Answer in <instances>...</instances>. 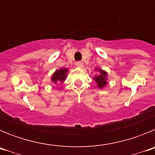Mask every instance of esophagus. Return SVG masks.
<instances>
[{"mask_svg":"<svg viewBox=\"0 0 155 155\" xmlns=\"http://www.w3.org/2000/svg\"><path fill=\"white\" fill-rule=\"evenodd\" d=\"M76 67H78V68H83L84 67V64H83V63L81 62V61H78V62L76 63Z\"/></svg>","mask_w":155,"mask_h":155,"instance_id":"esophagus-1","label":"esophagus"}]
</instances>
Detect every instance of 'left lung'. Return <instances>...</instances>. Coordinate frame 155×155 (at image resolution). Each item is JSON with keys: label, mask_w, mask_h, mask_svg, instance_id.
I'll list each match as a JSON object with an SVG mask.
<instances>
[{"label": "left lung", "mask_w": 155, "mask_h": 155, "mask_svg": "<svg viewBox=\"0 0 155 155\" xmlns=\"http://www.w3.org/2000/svg\"><path fill=\"white\" fill-rule=\"evenodd\" d=\"M94 71H97L98 74L93 77V79L96 82V86L101 89L104 88L108 84V73L105 70L102 68H97L94 69Z\"/></svg>", "instance_id": "left-lung-1"}]
</instances>
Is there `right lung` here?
<instances>
[{
    "label": "right lung",
    "instance_id": "obj_1",
    "mask_svg": "<svg viewBox=\"0 0 155 155\" xmlns=\"http://www.w3.org/2000/svg\"><path fill=\"white\" fill-rule=\"evenodd\" d=\"M68 68H61L58 70H56L54 73L51 76V81L53 84H58V83H64L66 80V78L68 76Z\"/></svg>",
    "mask_w": 155,
    "mask_h": 155
}]
</instances>
